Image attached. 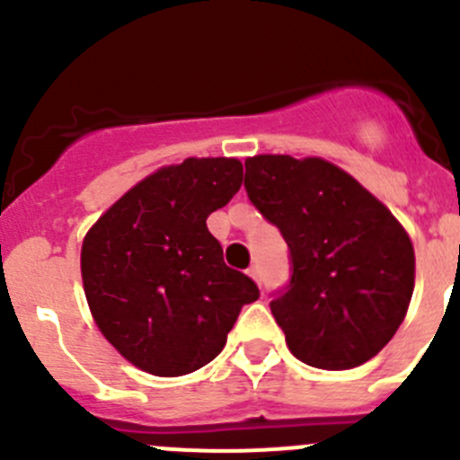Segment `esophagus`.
Instances as JSON below:
<instances>
[{
    "label": "esophagus",
    "mask_w": 460,
    "mask_h": 460,
    "mask_svg": "<svg viewBox=\"0 0 460 460\" xmlns=\"http://www.w3.org/2000/svg\"><path fill=\"white\" fill-rule=\"evenodd\" d=\"M247 273L253 278V280L260 282V269H258V264H252V267L247 269Z\"/></svg>",
    "instance_id": "esophagus-1"
}]
</instances>
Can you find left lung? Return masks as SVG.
<instances>
[{
  "label": "left lung",
  "mask_w": 460,
  "mask_h": 460,
  "mask_svg": "<svg viewBox=\"0 0 460 460\" xmlns=\"http://www.w3.org/2000/svg\"><path fill=\"white\" fill-rule=\"evenodd\" d=\"M244 169L249 200L289 247V282L269 307L291 354L318 369L367 363L410 307V235L367 189L320 157L256 155Z\"/></svg>",
  "instance_id": "8db88e82"
}]
</instances>
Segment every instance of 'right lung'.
I'll use <instances>...</instances> for the list:
<instances>
[{"instance_id": "add662e5", "label": "right lung", "mask_w": 460, "mask_h": 460, "mask_svg": "<svg viewBox=\"0 0 460 460\" xmlns=\"http://www.w3.org/2000/svg\"><path fill=\"white\" fill-rule=\"evenodd\" d=\"M240 184L234 157H189L136 184L86 234L88 307L106 341L144 372L182 376L211 363L240 309L260 298L207 229Z\"/></svg>"}]
</instances>
